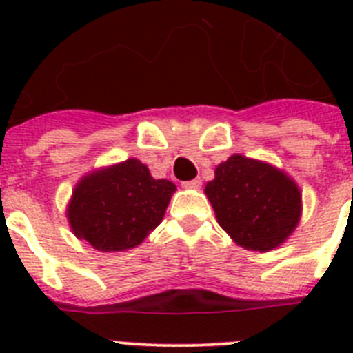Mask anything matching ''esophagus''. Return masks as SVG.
Segmentation results:
<instances>
[{"label": "esophagus", "instance_id": "34e87169", "mask_svg": "<svg viewBox=\"0 0 353 353\" xmlns=\"http://www.w3.org/2000/svg\"><path fill=\"white\" fill-rule=\"evenodd\" d=\"M182 185L185 187V189H199V187H201V179L189 180V182H183Z\"/></svg>", "mask_w": 353, "mask_h": 353}]
</instances>
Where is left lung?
I'll return each mask as SVG.
<instances>
[{"label": "left lung", "instance_id": "1", "mask_svg": "<svg viewBox=\"0 0 353 353\" xmlns=\"http://www.w3.org/2000/svg\"><path fill=\"white\" fill-rule=\"evenodd\" d=\"M205 194L219 226L248 251L279 248L301 221L297 182L269 162L245 155L233 154L221 162Z\"/></svg>", "mask_w": 353, "mask_h": 353}]
</instances>
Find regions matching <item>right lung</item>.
I'll return each instance as SVG.
<instances>
[{"mask_svg":"<svg viewBox=\"0 0 353 353\" xmlns=\"http://www.w3.org/2000/svg\"><path fill=\"white\" fill-rule=\"evenodd\" d=\"M174 191L173 182L154 179L146 164L127 159L76 183L67 205L68 224L97 251H127L161 224Z\"/></svg>","mask_w":353,"mask_h":353,"instance_id":"obj_1","label":"right lung"}]
</instances>
